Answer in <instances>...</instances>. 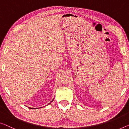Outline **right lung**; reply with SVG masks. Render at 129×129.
<instances>
[{"label": "right lung", "mask_w": 129, "mask_h": 129, "mask_svg": "<svg viewBox=\"0 0 129 129\" xmlns=\"http://www.w3.org/2000/svg\"><path fill=\"white\" fill-rule=\"evenodd\" d=\"M52 101H51V102H52ZM50 103H49V104H50ZM41 108H42V107H41ZM29 108H30V109H34L33 108H30V107ZM34 109H36V108H34Z\"/></svg>", "instance_id": "add662e5"}]
</instances>
